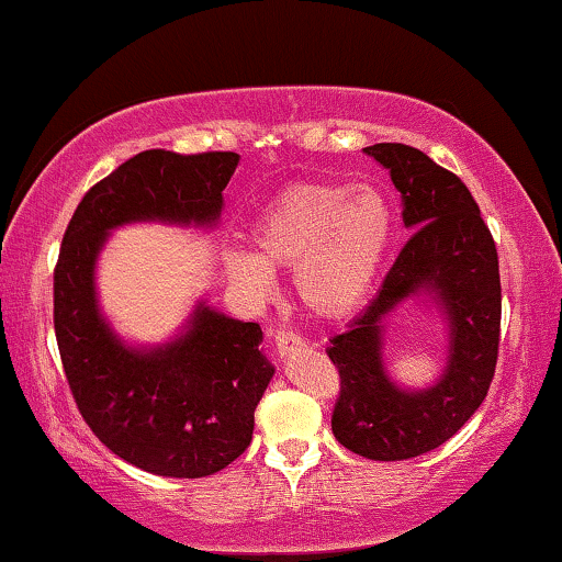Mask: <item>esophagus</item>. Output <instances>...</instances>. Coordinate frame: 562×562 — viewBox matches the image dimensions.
Instances as JSON below:
<instances>
[{
	"instance_id": "34e87169",
	"label": "esophagus",
	"mask_w": 562,
	"mask_h": 562,
	"mask_svg": "<svg viewBox=\"0 0 562 562\" xmlns=\"http://www.w3.org/2000/svg\"><path fill=\"white\" fill-rule=\"evenodd\" d=\"M300 346H303V338H300V335L288 333V330H278V333H274V348H278L280 358L290 356L292 350L300 348Z\"/></svg>"
}]
</instances>
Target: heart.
I'll use <instances>...</instances> for the list:
<instances>
[{
  "mask_svg": "<svg viewBox=\"0 0 562 562\" xmlns=\"http://www.w3.org/2000/svg\"><path fill=\"white\" fill-rule=\"evenodd\" d=\"M255 255L229 249L224 267L252 297L274 288L272 270H292L303 303L321 317H346L371 295L393 239L389 199L375 187L295 183L249 227Z\"/></svg>",
  "mask_w": 562,
  "mask_h": 562,
  "instance_id": "1",
  "label": "heart"
}]
</instances>
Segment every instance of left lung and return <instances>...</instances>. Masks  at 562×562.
<instances>
[{"label": "left lung", "instance_id": "obj_1", "mask_svg": "<svg viewBox=\"0 0 562 562\" xmlns=\"http://www.w3.org/2000/svg\"><path fill=\"white\" fill-rule=\"evenodd\" d=\"M363 150L391 173L414 234L379 295L330 340L328 356L340 373L330 424L353 454L401 462L454 437L487 396L499 348V262L480 206L457 173L404 144ZM412 296H429L450 335L448 366L426 390H401L382 358L385 321Z\"/></svg>", "mask_w": 562, "mask_h": 562}]
</instances>
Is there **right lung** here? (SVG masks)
Here are the masks:
<instances>
[{"label": "right lung", "instance_id": "obj_1", "mask_svg": "<svg viewBox=\"0 0 562 562\" xmlns=\"http://www.w3.org/2000/svg\"><path fill=\"white\" fill-rule=\"evenodd\" d=\"M239 154L154 148L98 181L67 224L55 267V335L72 398L113 454L150 474L199 480L249 447L274 366L262 328L199 300L181 333L131 346L100 313L95 267L108 234L136 222L214 229Z\"/></svg>", "mask_w": 562, "mask_h": 562}]
</instances>
